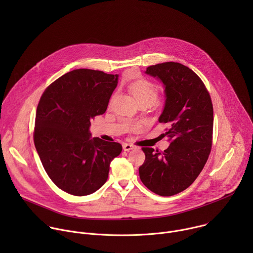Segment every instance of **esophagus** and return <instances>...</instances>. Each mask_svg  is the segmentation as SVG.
<instances>
[{"label":"esophagus","mask_w":253,"mask_h":253,"mask_svg":"<svg viewBox=\"0 0 253 253\" xmlns=\"http://www.w3.org/2000/svg\"><path fill=\"white\" fill-rule=\"evenodd\" d=\"M135 147L132 145V144H129V143H124L123 144V149L124 151H130L132 149H134Z\"/></svg>","instance_id":"obj_1"}]
</instances>
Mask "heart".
<instances>
[{"label": "heart", "mask_w": 253, "mask_h": 253, "mask_svg": "<svg viewBox=\"0 0 253 253\" xmlns=\"http://www.w3.org/2000/svg\"><path fill=\"white\" fill-rule=\"evenodd\" d=\"M129 91L138 103L143 101L153 103L158 96L157 88L146 80H139L131 83L129 85Z\"/></svg>", "instance_id": "1"}]
</instances>
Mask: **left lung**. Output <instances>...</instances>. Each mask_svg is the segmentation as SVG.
Instances as JSON below:
<instances>
[{"mask_svg": "<svg viewBox=\"0 0 253 253\" xmlns=\"http://www.w3.org/2000/svg\"><path fill=\"white\" fill-rule=\"evenodd\" d=\"M145 73L164 87L165 105L158 121L168 125L170 141L164 152L143 147L141 181L160 196L188 188L202 171L212 146L213 107L202 80L188 67L175 62L150 66Z\"/></svg>", "mask_w": 253, "mask_h": 253, "instance_id": "left-lung-1", "label": "left lung"}]
</instances>
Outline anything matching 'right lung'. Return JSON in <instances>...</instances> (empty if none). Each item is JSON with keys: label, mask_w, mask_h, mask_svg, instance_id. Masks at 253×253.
<instances>
[{"label": "right lung", "mask_w": 253, "mask_h": 253, "mask_svg": "<svg viewBox=\"0 0 253 253\" xmlns=\"http://www.w3.org/2000/svg\"><path fill=\"white\" fill-rule=\"evenodd\" d=\"M118 75L77 69L53 82L36 113L34 143L52 181L63 191L85 196L107 181L121 144L91 137L90 120L104 114Z\"/></svg>", "instance_id": "add662e5"}]
</instances>
